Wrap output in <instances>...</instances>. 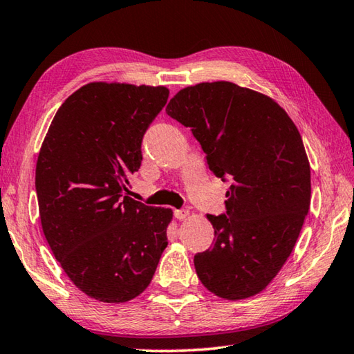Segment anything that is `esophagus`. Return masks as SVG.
<instances>
[{"label":"esophagus","mask_w":354,"mask_h":354,"mask_svg":"<svg viewBox=\"0 0 354 354\" xmlns=\"http://www.w3.org/2000/svg\"><path fill=\"white\" fill-rule=\"evenodd\" d=\"M187 217H189V211H187V209H180V211H176V218H177V220L183 221V220H186Z\"/></svg>","instance_id":"obj_1"}]
</instances>
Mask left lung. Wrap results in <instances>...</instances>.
Returning <instances> with one entry per match:
<instances>
[{
	"mask_svg": "<svg viewBox=\"0 0 354 354\" xmlns=\"http://www.w3.org/2000/svg\"><path fill=\"white\" fill-rule=\"evenodd\" d=\"M167 113L192 134L215 174L229 177L226 215H207L214 244L194 257L198 279L227 301L261 293L297 243L312 183L304 143L270 96L234 82L180 90Z\"/></svg>",
	"mask_w": 354,
	"mask_h": 354,
	"instance_id": "1",
	"label": "left lung"
}]
</instances>
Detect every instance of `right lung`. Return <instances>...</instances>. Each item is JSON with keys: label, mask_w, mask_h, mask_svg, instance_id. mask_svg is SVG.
I'll return each mask as SVG.
<instances>
[{"label": "right lung", "mask_w": 354, "mask_h": 354, "mask_svg": "<svg viewBox=\"0 0 354 354\" xmlns=\"http://www.w3.org/2000/svg\"><path fill=\"white\" fill-rule=\"evenodd\" d=\"M168 96L163 85L90 82L59 106L41 145L42 232L71 283L96 301L139 297L168 246L172 209L127 196L143 134Z\"/></svg>", "instance_id": "right-lung-1"}]
</instances>
